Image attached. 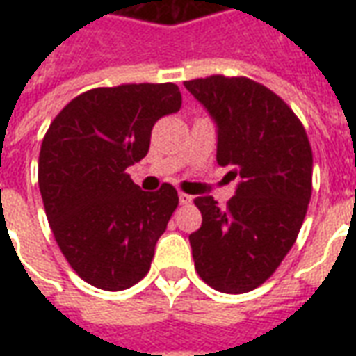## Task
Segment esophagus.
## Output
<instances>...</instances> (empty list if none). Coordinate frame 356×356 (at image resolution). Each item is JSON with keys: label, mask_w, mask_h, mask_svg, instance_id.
<instances>
[{"label": "esophagus", "mask_w": 356, "mask_h": 356, "mask_svg": "<svg viewBox=\"0 0 356 356\" xmlns=\"http://www.w3.org/2000/svg\"><path fill=\"white\" fill-rule=\"evenodd\" d=\"M179 202H181L183 206H186V204H191V202H193V196H188V194L185 193H179Z\"/></svg>", "instance_id": "1"}]
</instances>
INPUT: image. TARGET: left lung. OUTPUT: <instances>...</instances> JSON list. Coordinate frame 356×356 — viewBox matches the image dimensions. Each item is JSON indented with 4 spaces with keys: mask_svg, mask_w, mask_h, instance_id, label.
<instances>
[{
    "mask_svg": "<svg viewBox=\"0 0 356 356\" xmlns=\"http://www.w3.org/2000/svg\"><path fill=\"white\" fill-rule=\"evenodd\" d=\"M213 120L217 163L238 179L227 208L198 196L202 227L193 232L194 267L225 293L261 286L290 252L313 191V152L298 116L261 83L209 76L185 81Z\"/></svg>",
    "mask_w": 356,
    "mask_h": 356,
    "instance_id": "8db88e82",
    "label": "left lung"
}]
</instances>
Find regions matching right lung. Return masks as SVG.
Here are the masks:
<instances>
[{
	"label": "right lung",
	"instance_id": "add662e5",
	"mask_svg": "<svg viewBox=\"0 0 356 356\" xmlns=\"http://www.w3.org/2000/svg\"><path fill=\"white\" fill-rule=\"evenodd\" d=\"M179 108L175 83L97 88L68 102L43 137L38 183L51 231L95 288L125 290L150 268L177 191L163 183L145 193L125 170L147 156L156 122Z\"/></svg>",
	"mask_w": 356,
	"mask_h": 356
}]
</instances>
